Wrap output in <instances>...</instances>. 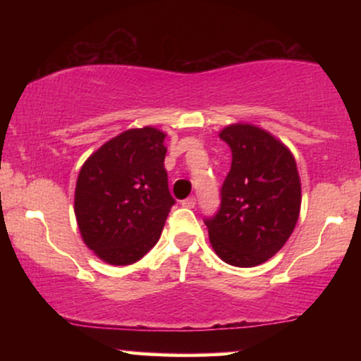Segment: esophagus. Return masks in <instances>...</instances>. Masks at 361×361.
<instances>
[{
	"label": "esophagus",
	"instance_id": "34e87169",
	"mask_svg": "<svg viewBox=\"0 0 361 361\" xmlns=\"http://www.w3.org/2000/svg\"><path fill=\"white\" fill-rule=\"evenodd\" d=\"M181 205L186 207V209H193V207L197 205V198H195V197H188V198H185V200L181 202Z\"/></svg>",
	"mask_w": 361,
	"mask_h": 361
}]
</instances>
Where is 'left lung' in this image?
Masks as SVG:
<instances>
[{
	"mask_svg": "<svg viewBox=\"0 0 361 361\" xmlns=\"http://www.w3.org/2000/svg\"><path fill=\"white\" fill-rule=\"evenodd\" d=\"M219 137L229 144L233 164L221 188V209L205 226L219 258L251 268L275 256L295 229L299 171L288 147L263 128L233 123Z\"/></svg>",
	"mask_w": 361,
	"mask_h": 361,
	"instance_id": "left-lung-1",
	"label": "left lung"
}]
</instances>
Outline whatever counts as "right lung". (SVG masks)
<instances>
[{"label": "right lung", "instance_id": "add662e5", "mask_svg": "<svg viewBox=\"0 0 361 361\" xmlns=\"http://www.w3.org/2000/svg\"><path fill=\"white\" fill-rule=\"evenodd\" d=\"M164 137L154 127L128 128L81 166L74 214L82 241L105 263H135L159 239L175 205L164 169Z\"/></svg>", "mask_w": 361, "mask_h": 361}]
</instances>
